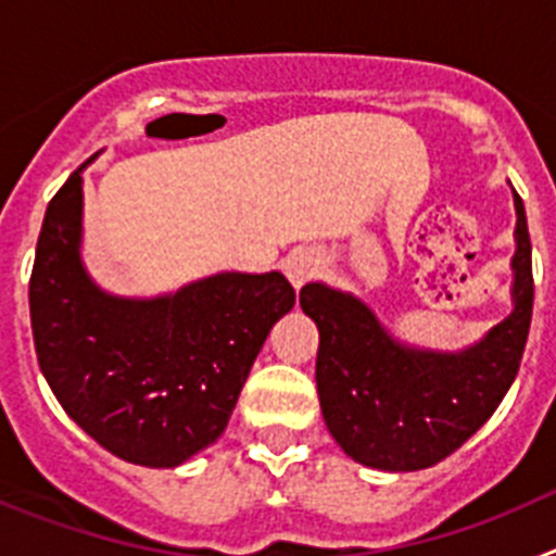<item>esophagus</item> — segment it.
Masks as SVG:
<instances>
[{
  "mask_svg": "<svg viewBox=\"0 0 556 556\" xmlns=\"http://www.w3.org/2000/svg\"><path fill=\"white\" fill-rule=\"evenodd\" d=\"M320 269H323V258L320 253H314V250H298V253L289 255L287 264H283V273H287V278L292 281L294 289H301L303 283L317 278Z\"/></svg>",
  "mask_w": 556,
  "mask_h": 556,
  "instance_id": "1",
  "label": "esophagus"
}]
</instances>
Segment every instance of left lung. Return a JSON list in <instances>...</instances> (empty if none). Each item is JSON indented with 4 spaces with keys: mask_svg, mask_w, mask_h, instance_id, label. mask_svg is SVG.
I'll use <instances>...</instances> for the list:
<instances>
[{
    "mask_svg": "<svg viewBox=\"0 0 556 556\" xmlns=\"http://www.w3.org/2000/svg\"><path fill=\"white\" fill-rule=\"evenodd\" d=\"M515 312L465 353L395 345L365 303L323 283L301 289L317 323V395L339 448L378 470H424L454 454L498 409L518 376L534 278L527 211L515 191Z\"/></svg>",
    "mask_w": 556,
    "mask_h": 556,
    "instance_id": "8db88e82",
    "label": "left lung"
}]
</instances>
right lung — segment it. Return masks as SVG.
Segmentation results:
<instances>
[{
    "instance_id": "right-lung-1",
    "label": "right lung",
    "mask_w": 556,
    "mask_h": 556,
    "mask_svg": "<svg viewBox=\"0 0 556 556\" xmlns=\"http://www.w3.org/2000/svg\"><path fill=\"white\" fill-rule=\"evenodd\" d=\"M80 205L77 169L49 200L29 275L38 367L102 448L175 468L223 434L294 289L281 273H225L159 301L102 294L77 255Z\"/></svg>"
}]
</instances>
